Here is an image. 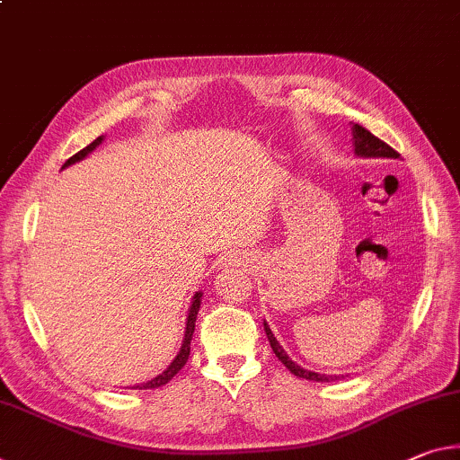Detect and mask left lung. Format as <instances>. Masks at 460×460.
I'll use <instances>...</instances> for the list:
<instances>
[{
    "label": "left lung",
    "mask_w": 460,
    "mask_h": 460,
    "mask_svg": "<svg viewBox=\"0 0 460 460\" xmlns=\"http://www.w3.org/2000/svg\"><path fill=\"white\" fill-rule=\"evenodd\" d=\"M352 130H354V151L358 153V155H364V157H395V159L399 157V153L393 149L391 145L381 141V138L375 137L373 133H370V130H367V128L360 127V125H354ZM264 330H266V335H268V340H270V346H272V349H274V354L279 356V360L293 375L301 376V378H309V381H322V383L323 381L330 383V381H333V378H338V376H325V375H319V373H311V370L301 368L296 362H293V360L288 358V354L284 352L282 346L279 344V340H276L274 333L270 332V327H268L266 322H264Z\"/></svg>",
    "instance_id": "obj_1"
}]
</instances>
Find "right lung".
<instances>
[{
	"label": "right lung",
	"instance_id": "add662e5",
	"mask_svg": "<svg viewBox=\"0 0 460 460\" xmlns=\"http://www.w3.org/2000/svg\"><path fill=\"white\" fill-rule=\"evenodd\" d=\"M100 143H102V137H98L96 141H92L90 145H87V147H84L82 151H77L75 155L69 157L67 162H65V165H63V167H67V165H71V164L79 162V159H84V157L87 155V153H92L93 149L98 147ZM200 296H202V293H196V295H194V301H192L190 313H188V323H186V335H184V344H181L180 354L176 356V358H173V362L170 364V367H167V370H164L162 375L155 376V378H153V381H149V383L137 385V387H133V389H157V387H162V385L170 383L172 378L178 375V370H180L181 367H184L186 360H188V354H190V340H192V333H194L196 315H199V309H200Z\"/></svg>",
	"mask_w": 460,
	"mask_h": 460
}]
</instances>
